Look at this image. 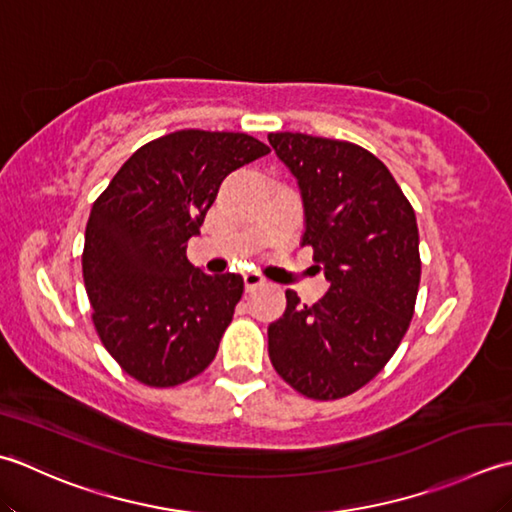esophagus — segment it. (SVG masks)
Wrapping results in <instances>:
<instances>
[{
	"label": "esophagus",
	"instance_id": "1",
	"mask_svg": "<svg viewBox=\"0 0 512 512\" xmlns=\"http://www.w3.org/2000/svg\"><path fill=\"white\" fill-rule=\"evenodd\" d=\"M243 280H245V289L247 291H254L258 287H265L267 285V278L260 276L258 271H247V274H243Z\"/></svg>",
	"mask_w": 512,
	"mask_h": 512
}]
</instances>
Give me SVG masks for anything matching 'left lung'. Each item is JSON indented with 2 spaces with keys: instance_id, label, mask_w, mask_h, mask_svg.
Returning <instances> with one entry per match:
<instances>
[{
  "instance_id": "8db88e82",
  "label": "left lung",
  "mask_w": 512,
  "mask_h": 512,
  "mask_svg": "<svg viewBox=\"0 0 512 512\" xmlns=\"http://www.w3.org/2000/svg\"><path fill=\"white\" fill-rule=\"evenodd\" d=\"M267 139L298 179L302 245L329 283L316 305L285 291V314L267 329L269 360L291 389L338 400L384 369L411 325L422 276L415 212L387 165L356 143L300 132Z\"/></svg>"
}]
</instances>
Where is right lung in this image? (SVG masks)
<instances>
[{
    "mask_svg": "<svg viewBox=\"0 0 512 512\" xmlns=\"http://www.w3.org/2000/svg\"><path fill=\"white\" fill-rule=\"evenodd\" d=\"M265 154L243 132L176 130L141 145L92 205L81 254L92 325L134 380L168 389L210 367L245 285L194 267L187 241L225 176Z\"/></svg>",
    "mask_w": 512,
    "mask_h": 512,
    "instance_id": "right-lung-1",
    "label": "right lung"
}]
</instances>
